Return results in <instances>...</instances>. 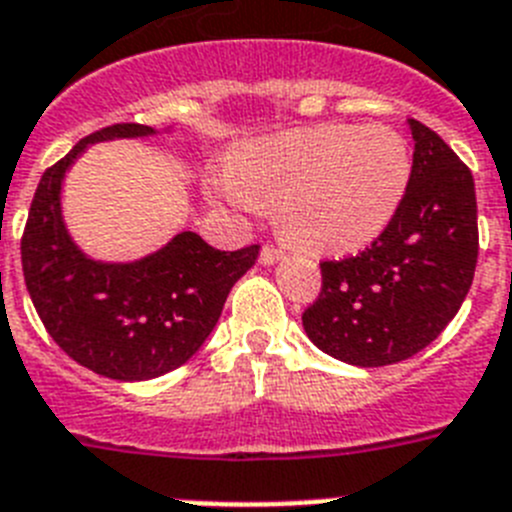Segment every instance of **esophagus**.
<instances>
[{"label":"esophagus","instance_id":"1","mask_svg":"<svg viewBox=\"0 0 512 512\" xmlns=\"http://www.w3.org/2000/svg\"><path fill=\"white\" fill-rule=\"evenodd\" d=\"M283 252L275 247V244H262V250H260V262L262 265H273L275 260H281Z\"/></svg>","mask_w":512,"mask_h":512}]
</instances>
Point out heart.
I'll use <instances>...</instances> for the list:
<instances>
[{
  "instance_id": "heart-1",
  "label": "heart",
  "mask_w": 512,
  "mask_h": 512,
  "mask_svg": "<svg viewBox=\"0 0 512 512\" xmlns=\"http://www.w3.org/2000/svg\"><path fill=\"white\" fill-rule=\"evenodd\" d=\"M410 172L394 128L324 123L244 146L219 190L239 208L275 203L278 229L304 250L345 252L386 229Z\"/></svg>"
}]
</instances>
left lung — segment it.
Instances as JSON below:
<instances>
[{
	"mask_svg": "<svg viewBox=\"0 0 512 512\" xmlns=\"http://www.w3.org/2000/svg\"><path fill=\"white\" fill-rule=\"evenodd\" d=\"M410 185L366 250L322 260V288L301 314L309 340L350 366L407 361L446 330L479 255L471 170L435 131L410 118Z\"/></svg>",
	"mask_w": 512,
	"mask_h": 512,
	"instance_id": "1",
	"label": "left lung"
}]
</instances>
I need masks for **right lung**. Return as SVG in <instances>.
Returning <instances> with one entry per match:
<instances>
[{
    "instance_id": "right-lung-1",
    "label": "right lung",
    "mask_w": 512,
    "mask_h": 512,
    "mask_svg": "<svg viewBox=\"0 0 512 512\" xmlns=\"http://www.w3.org/2000/svg\"><path fill=\"white\" fill-rule=\"evenodd\" d=\"M154 128L115 123L84 136L43 172L22 231V273L48 335L79 366L118 381H146L193 358L216 327L231 286L260 247L221 252L182 231L144 260H90L61 219V180L87 144L149 136Z\"/></svg>"
}]
</instances>
